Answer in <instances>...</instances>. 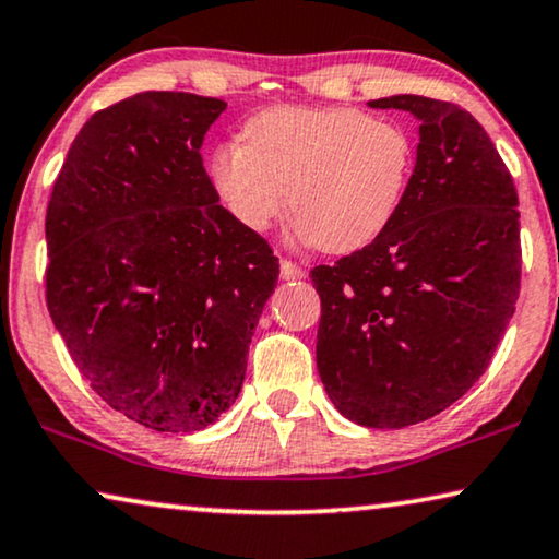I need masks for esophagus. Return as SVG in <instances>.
<instances>
[{
  "mask_svg": "<svg viewBox=\"0 0 559 559\" xmlns=\"http://www.w3.org/2000/svg\"><path fill=\"white\" fill-rule=\"evenodd\" d=\"M280 277L282 280H302L305 277V270L299 264H295V262L282 260L280 262Z\"/></svg>",
  "mask_w": 559,
  "mask_h": 559,
  "instance_id": "esophagus-1",
  "label": "esophagus"
}]
</instances>
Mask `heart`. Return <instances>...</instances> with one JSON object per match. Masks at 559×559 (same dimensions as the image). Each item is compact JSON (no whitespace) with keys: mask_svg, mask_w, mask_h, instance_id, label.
Segmentation results:
<instances>
[{"mask_svg":"<svg viewBox=\"0 0 559 559\" xmlns=\"http://www.w3.org/2000/svg\"><path fill=\"white\" fill-rule=\"evenodd\" d=\"M416 166L411 133L355 108L280 105L216 145L209 176L247 231L262 234L293 204L297 237L330 254L373 245L399 216Z\"/></svg>","mask_w":559,"mask_h":559,"instance_id":"1","label":"heart"}]
</instances>
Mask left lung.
<instances>
[{
	"label": "left lung",
	"mask_w": 559,
	"mask_h": 559,
	"mask_svg": "<svg viewBox=\"0 0 559 559\" xmlns=\"http://www.w3.org/2000/svg\"><path fill=\"white\" fill-rule=\"evenodd\" d=\"M368 105L418 120L416 166L373 245L310 272L318 370L353 424L403 428L441 414L487 370L520 297V201L472 112L424 95Z\"/></svg>",
	"instance_id": "obj_1"
}]
</instances>
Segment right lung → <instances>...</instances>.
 Wrapping results in <instances>:
<instances>
[{
    "label": "right lung",
    "mask_w": 559,
    "mask_h": 559,
    "mask_svg": "<svg viewBox=\"0 0 559 559\" xmlns=\"http://www.w3.org/2000/svg\"><path fill=\"white\" fill-rule=\"evenodd\" d=\"M224 110L153 91L95 112L47 206L55 328L93 391L153 431H201L234 406L280 277L201 160Z\"/></svg>",
    "instance_id": "right-lung-1"
}]
</instances>
